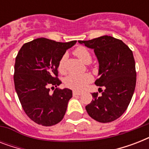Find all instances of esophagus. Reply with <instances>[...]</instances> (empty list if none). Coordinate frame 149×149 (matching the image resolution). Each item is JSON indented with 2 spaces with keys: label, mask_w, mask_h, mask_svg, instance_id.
I'll return each instance as SVG.
<instances>
[{
  "label": "esophagus",
  "mask_w": 149,
  "mask_h": 149,
  "mask_svg": "<svg viewBox=\"0 0 149 149\" xmlns=\"http://www.w3.org/2000/svg\"><path fill=\"white\" fill-rule=\"evenodd\" d=\"M82 94V93H80V92H78V91H72V95L73 96H80Z\"/></svg>",
  "instance_id": "obj_1"
}]
</instances>
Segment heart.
Instances as JSON below:
<instances>
[{"mask_svg":"<svg viewBox=\"0 0 149 149\" xmlns=\"http://www.w3.org/2000/svg\"><path fill=\"white\" fill-rule=\"evenodd\" d=\"M73 53L76 56L84 62V63L88 64L92 60V56L91 52L86 47L79 46L75 49ZM67 58L66 54H64L58 61V70L61 73L65 72V61ZM93 80V77L90 73H84V74H70L65 79V85L68 88L72 89L74 91H83L89 83Z\"/></svg>","mask_w":149,"mask_h":149,"instance_id":"1","label":"heart"}]
</instances>
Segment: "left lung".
Masks as SVG:
<instances>
[{
  "mask_svg": "<svg viewBox=\"0 0 149 149\" xmlns=\"http://www.w3.org/2000/svg\"><path fill=\"white\" fill-rule=\"evenodd\" d=\"M79 43L95 52L100 76L95 84L104 87L101 95L92 93L93 100L86 106V111L98 122L113 121L127 110L135 89L136 71L132 51L121 40L108 36Z\"/></svg>",
  "mask_w": 149,
  "mask_h": 149,
  "instance_id": "1",
  "label": "left lung"
}]
</instances>
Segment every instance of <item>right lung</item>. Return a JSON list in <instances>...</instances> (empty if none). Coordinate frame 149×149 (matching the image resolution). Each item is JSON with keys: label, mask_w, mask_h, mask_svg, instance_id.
Instances as JSON below:
<instances>
[{"label": "right lung", "mask_w": 149, "mask_h": 149, "mask_svg": "<svg viewBox=\"0 0 149 149\" xmlns=\"http://www.w3.org/2000/svg\"><path fill=\"white\" fill-rule=\"evenodd\" d=\"M77 41L58 42L40 38L22 45L15 58L14 82L22 108L34 122L52 126L63 120L72 97L71 90L58 86V63L65 51Z\"/></svg>", "instance_id": "1"}]
</instances>
